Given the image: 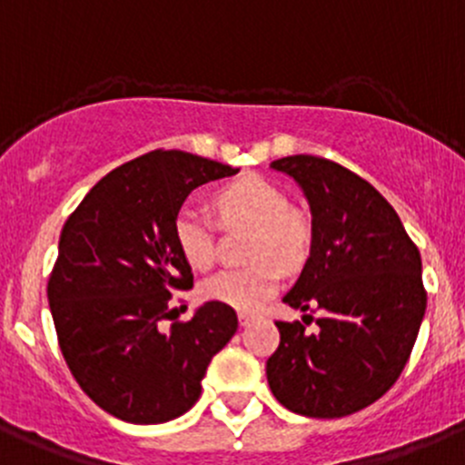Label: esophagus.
<instances>
[{"instance_id": "esophagus-1", "label": "esophagus", "mask_w": 465, "mask_h": 465, "mask_svg": "<svg viewBox=\"0 0 465 465\" xmlns=\"http://www.w3.org/2000/svg\"><path fill=\"white\" fill-rule=\"evenodd\" d=\"M238 321H241V325L245 328V325L252 323L254 314H252V312H238Z\"/></svg>"}]
</instances>
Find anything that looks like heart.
Returning <instances> with one entry per match:
<instances>
[{"mask_svg":"<svg viewBox=\"0 0 465 465\" xmlns=\"http://www.w3.org/2000/svg\"><path fill=\"white\" fill-rule=\"evenodd\" d=\"M215 206L224 223L254 227L250 259L254 266L223 271L202 284L206 301L223 302L241 312H254L272 298L282 280V268L301 266L310 250V227L289 208V199L262 176H242L215 194ZM173 245L194 271H208L215 263V233L206 215L194 208H181L172 227Z\"/></svg>","mask_w":465,"mask_h":465,"instance_id":"obj_1","label":"heart"}]
</instances>
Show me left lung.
Listing matches in <instances>:
<instances>
[{"label": "left lung", "instance_id": "1", "mask_svg": "<svg viewBox=\"0 0 465 465\" xmlns=\"http://www.w3.org/2000/svg\"><path fill=\"white\" fill-rule=\"evenodd\" d=\"M271 167L301 185L312 211L310 259L282 301L323 314L314 335L301 321H275L268 385L293 413L344 418L383 397L409 362L427 310L422 259L394 208L358 173L316 155Z\"/></svg>", "mask_w": 465, "mask_h": 465}]
</instances>
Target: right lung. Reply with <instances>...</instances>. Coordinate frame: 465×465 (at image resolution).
I'll list each match as a JSON object with an SVG mask.
<instances>
[{"label": "right lung", "mask_w": 465, "mask_h": 465, "mask_svg": "<svg viewBox=\"0 0 465 465\" xmlns=\"http://www.w3.org/2000/svg\"><path fill=\"white\" fill-rule=\"evenodd\" d=\"M233 173L185 151H151L103 176L64 224L47 282L59 349L91 401L124 422L188 413L236 332V312L213 301L163 328L173 293L193 289L173 218L194 188Z\"/></svg>", "instance_id": "obj_1"}]
</instances>
